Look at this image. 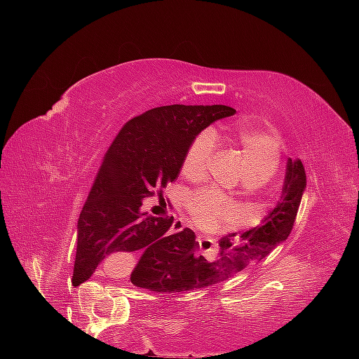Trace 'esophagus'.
Returning a JSON list of instances; mask_svg holds the SVG:
<instances>
[{"mask_svg": "<svg viewBox=\"0 0 359 359\" xmlns=\"http://www.w3.org/2000/svg\"><path fill=\"white\" fill-rule=\"evenodd\" d=\"M182 229H184V226L177 221L174 222V226H172V233H179V231H182ZM199 238L201 236H197V240H199Z\"/></svg>", "mask_w": 359, "mask_h": 359, "instance_id": "34e87169", "label": "esophagus"}]
</instances>
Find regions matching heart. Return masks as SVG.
<instances>
[{
	"label": "heart",
	"instance_id": "b5f03b06",
	"mask_svg": "<svg viewBox=\"0 0 359 359\" xmlns=\"http://www.w3.org/2000/svg\"><path fill=\"white\" fill-rule=\"evenodd\" d=\"M224 140L240 158L246 184L258 187L266 184L275 175L280 165V142L271 131L262 128L241 125L228 128ZM214 155V137L211 133H201L192 142L185 154L182 174L196 179L205 172ZM189 214L197 224L214 226L222 219H231L234 211L219 196L212 192L194 194L187 201Z\"/></svg>",
	"mask_w": 359,
	"mask_h": 359
}]
</instances>
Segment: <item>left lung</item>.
Listing matches in <instances>:
<instances>
[{
	"instance_id": "obj_1",
	"label": "left lung",
	"mask_w": 359,
	"mask_h": 359,
	"mask_svg": "<svg viewBox=\"0 0 359 359\" xmlns=\"http://www.w3.org/2000/svg\"><path fill=\"white\" fill-rule=\"evenodd\" d=\"M306 187V168L302 162L299 158H288L282 196L262 224L240 236L228 234L222 238L219 257L212 262L197 253L199 245L196 241L189 243L172 257L143 259V263L135 266L130 278L131 283L162 294H177L199 290L231 278L245 266L262 262L280 243L287 240L294 228Z\"/></svg>"
}]
</instances>
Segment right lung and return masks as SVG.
<instances>
[{
    "label": "right lung",
    "instance_id": "obj_1",
    "mask_svg": "<svg viewBox=\"0 0 359 359\" xmlns=\"http://www.w3.org/2000/svg\"><path fill=\"white\" fill-rule=\"evenodd\" d=\"M229 106H160L130 119L106 151L77 222L74 277L88 280L101 262L130 251L167 258L196 241L192 229L170 234L174 217L142 212L143 199L174 182L185 154L211 123L233 116Z\"/></svg>",
    "mask_w": 359,
    "mask_h": 359
}]
</instances>
